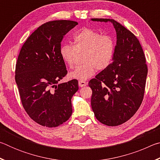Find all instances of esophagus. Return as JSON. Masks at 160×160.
<instances>
[{
  "label": "esophagus",
  "instance_id": "esophagus-1",
  "mask_svg": "<svg viewBox=\"0 0 160 160\" xmlns=\"http://www.w3.org/2000/svg\"><path fill=\"white\" fill-rule=\"evenodd\" d=\"M78 85H79V86L82 88V87L86 86L87 85H88V83H87L85 81H79V82H78Z\"/></svg>",
  "mask_w": 160,
  "mask_h": 160
}]
</instances>
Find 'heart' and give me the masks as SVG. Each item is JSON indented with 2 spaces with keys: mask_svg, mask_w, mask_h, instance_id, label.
<instances>
[{
  "mask_svg": "<svg viewBox=\"0 0 160 160\" xmlns=\"http://www.w3.org/2000/svg\"><path fill=\"white\" fill-rule=\"evenodd\" d=\"M116 50V42L110 35H102L92 29L84 28L73 37V46L62 44L61 58L68 67L72 68L77 53H82L83 64L70 72V79L84 81L95 74L97 69L107 68L112 63Z\"/></svg>",
  "mask_w": 160,
  "mask_h": 160,
  "instance_id": "obj_1",
  "label": "heart"
}]
</instances>
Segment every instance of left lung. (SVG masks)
Here are the masks:
<instances>
[{
	"mask_svg": "<svg viewBox=\"0 0 160 160\" xmlns=\"http://www.w3.org/2000/svg\"><path fill=\"white\" fill-rule=\"evenodd\" d=\"M110 22L116 32L112 63L89 82L92 90L91 106L99 122L109 126L121 125L133 116L144 97L148 67L138 39L113 19L93 18Z\"/></svg>",
	"mask_w": 160,
	"mask_h": 160,
	"instance_id": "1",
	"label": "left lung"
}]
</instances>
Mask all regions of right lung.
I'll use <instances>...</instances> for the list:
<instances>
[{
    "mask_svg": "<svg viewBox=\"0 0 160 160\" xmlns=\"http://www.w3.org/2000/svg\"><path fill=\"white\" fill-rule=\"evenodd\" d=\"M77 25L71 20L43 24L28 38L19 53L15 82L22 104L29 117L43 126H60L72 114L71 99L78 82L58 83L68 72L59 51L64 35Z\"/></svg>",
    "mask_w": 160,
    "mask_h": 160,
    "instance_id": "obj_1",
    "label": "right lung"
}]
</instances>
